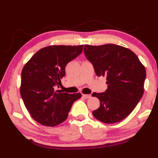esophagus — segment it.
I'll list each match as a JSON object with an SVG mask.
<instances>
[{
    "label": "esophagus",
    "instance_id": "1",
    "mask_svg": "<svg viewBox=\"0 0 158 158\" xmlns=\"http://www.w3.org/2000/svg\"><path fill=\"white\" fill-rule=\"evenodd\" d=\"M82 96L85 99H89L91 98V95H86V94H82Z\"/></svg>",
    "mask_w": 158,
    "mask_h": 158
}]
</instances>
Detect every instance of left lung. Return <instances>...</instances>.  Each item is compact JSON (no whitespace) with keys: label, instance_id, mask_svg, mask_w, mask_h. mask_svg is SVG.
Here are the masks:
<instances>
[{"label":"left lung","instance_id":"8db88e82","mask_svg":"<svg viewBox=\"0 0 158 158\" xmlns=\"http://www.w3.org/2000/svg\"><path fill=\"white\" fill-rule=\"evenodd\" d=\"M85 57L93 64L98 77L106 76L107 89L93 93L100 102L93 111L95 118L105 123H116L129 116L143 94L146 69L130 49L119 45H84Z\"/></svg>","mask_w":158,"mask_h":158}]
</instances>
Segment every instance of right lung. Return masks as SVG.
Wrapping results in <instances>:
<instances>
[{"label": "right lung", "mask_w": 158, "mask_h": 158, "mask_svg": "<svg viewBox=\"0 0 158 158\" xmlns=\"http://www.w3.org/2000/svg\"><path fill=\"white\" fill-rule=\"evenodd\" d=\"M84 45H53L40 49L21 72L20 93L31 117L42 125L54 127L65 121L81 93L58 90L69 62L81 54Z\"/></svg>", "instance_id": "obj_1"}]
</instances>
